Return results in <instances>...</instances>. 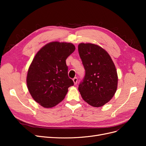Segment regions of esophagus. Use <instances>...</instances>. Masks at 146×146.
I'll return each instance as SVG.
<instances>
[{"instance_id": "esophagus-1", "label": "esophagus", "mask_w": 146, "mask_h": 146, "mask_svg": "<svg viewBox=\"0 0 146 146\" xmlns=\"http://www.w3.org/2000/svg\"><path fill=\"white\" fill-rule=\"evenodd\" d=\"M73 82H74V85H76V84H77V77H74V78H73Z\"/></svg>"}]
</instances>
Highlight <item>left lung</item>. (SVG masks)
<instances>
[{
	"instance_id": "left-lung-1",
	"label": "left lung",
	"mask_w": 146,
	"mask_h": 146,
	"mask_svg": "<svg viewBox=\"0 0 146 146\" xmlns=\"http://www.w3.org/2000/svg\"><path fill=\"white\" fill-rule=\"evenodd\" d=\"M85 76L78 86L83 99L94 107H102L111 100L117 90L118 77L116 66L108 53L91 43L78 46Z\"/></svg>"
}]
</instances>
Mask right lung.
Instances as JSON below:
<instances>
[{
    "label": "right lung",
    "instance_id": "right-lung-1",
    "mask_svg": "<svg viewBox=\"0 0 146 146\" xmlns=\"http://www.w3.org/2000/svg\"><path fill=\"white\" fill-rule=\"evenodd\" d=\"M76 47L70 42L53 41L35 55L27 75V85L32 98L44 108H52L62 101L68 88L74 85L68 77L66 60Z\"/></svg>",
    "mask_w": 146,
    "mask_h": 146
}]
</instances>
